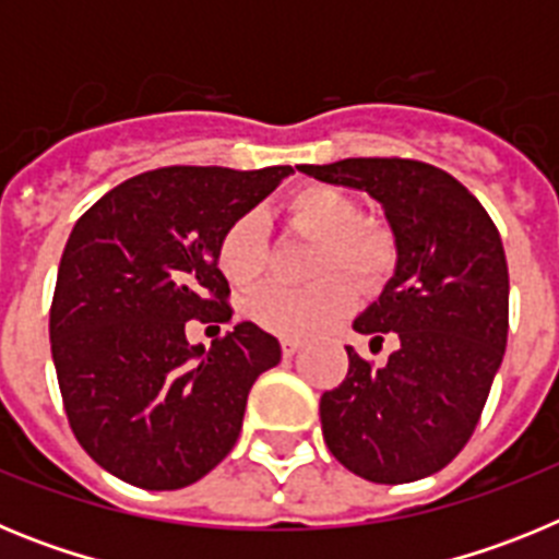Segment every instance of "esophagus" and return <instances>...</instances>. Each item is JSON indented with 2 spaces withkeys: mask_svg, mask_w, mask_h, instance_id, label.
<instances>
[{
  "mask_svg": "<svg viewBox=\"0 0 559 559\" xmlns=\"http://www.w3.org/2000/svg\"><path fill=\"white\" fill-rule=\"evenodd\" d=\"M299 347H302V344H299V341L285 338V341H283V355H285V358H294V355L299 353Z\"/></svg>",
  "mask_w": 559,
  "mask_h": 559,
  "instance_id": "esophagus-1",
  "label": "esophagus"
}]
</instances>
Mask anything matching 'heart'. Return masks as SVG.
I'll list each match as a JSON object with an SVG mask.
<instances>
[{
    "instance_id": "heart-1",
    "label": "heart",
    "mask_w": 559,
    "mask_h": 559,
    "mask_svg": "<svg viewBox=\"0 0 559 559\" xmlns=\"http://www.w3.org/2000/svg\"><path fill=\"white\" fill-rule=\"evenodd\" d=\"M285 224L296 235L313 237L310 274L305 288L269 285L246 302V316L265 333L308 338L341 322L355 308L358 290L374 294L389 283L397 265V240L383 221L360 218L358 201L333 185H305L283 206ZM215 265L235 288H251L269 271L265 221L246 212L231 221L215 246ZM344 273H349L344 277Z\"/></svg>"
}]
</instances>
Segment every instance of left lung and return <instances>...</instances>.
<instances>
[{"label": "left lung", "instance_id": "1", "mask_svg": "<svg viewBox=\"0 0 559 559\" xmlns=\"http://www.w3.org/2000/svg\"><path fill=\"white\" fill-rule=\"evenodd\" d=\"M328 185L369 192L397 240V269L353 328L400 347L349 369L322 394L330 453L355 476L406 484L442 471L467 445L501 367L510 330V271L501 235L451 173L414 159L299 165Z\"/></svg>", "mask_w": 559, "mask_h": 559}]
</instances>
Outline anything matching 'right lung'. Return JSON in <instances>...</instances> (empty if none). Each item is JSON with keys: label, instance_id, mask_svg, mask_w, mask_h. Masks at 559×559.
<instances>
[{"label": "right lung", "instance_id": "1", "mask_svg": "<svg viewBox=\"0 0 559 559\" xmlns=\"http://www.w3.org/2000/svg\"><path fill=\"white\" fill-rule=\"evenodd\" d=\"M294 167H159L88 206L58 265L49 344L69 426L103 471L181 490L235 448L254 380L283 358L251 322L190 347V319L229 324L215 265L226 226Z\"/></svg>", "mask_w": 559, "mask_h": 559}]
</instances>
